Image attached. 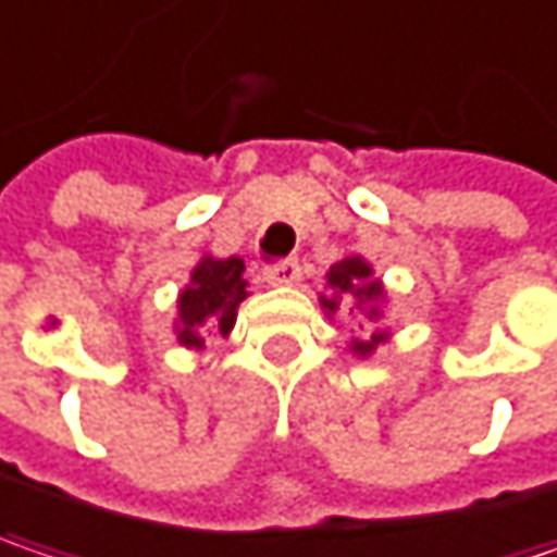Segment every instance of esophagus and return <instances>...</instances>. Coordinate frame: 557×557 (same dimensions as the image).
<instances>
[{
    "label": "esophagus",
    "mask_w": 557,
    "mask_h": 557,
    "mask_svg": "<svg viewBox=\"0 0 557 557\" xmlns=\"http://www.w3.org/2000/svg\"><path fill=\"white\" fill-rule=\"evenodd\" d=\"M299 277H302L299 261H280L274 268H268V280L274 286H293V283H299Z\"/></svg>",
    "instance_id": "obj_1"
}]
</instances>
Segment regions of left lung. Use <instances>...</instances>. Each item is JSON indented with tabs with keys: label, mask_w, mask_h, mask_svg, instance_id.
<instances>
[{
	"label": "left lung",
	"mask_w": 557,
	"mask_h": 557,
	"mask_svg": "<svg viewBox=\"0 0 557 557\" xmlns=\"http://www.w3.org/2000/svg\"><path fill=\"white\" fill-rule=\"evenodd\" d=\"M318 302L331 321L337 311H346L349 318H359L366 324V334L352 337L346 346L356 359H372L377 346L391 341V331L381 324L384 309H387V289L381 277H375V268L359 251H349L337 264H331V271L324 274V293L318 296Z\"/></svg>",
	"instance_id": "obj_1"
}]
</instances>
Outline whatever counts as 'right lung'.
I'll return each instance as SVG.
<instances>
[{"instance_id": "right-lung-1", "label": "right lung", "mask_w": 557, "mask_h": 557, "mask_svg": "<svg viewBox=\"0 0 557 557\" xmlns=\"http://www.w3.org/2000/svg\"><path fill=\"white\" fill-rule=\"evenodd\" d=\"M248 296L251 293H248L246 261L239 255L216 258L205 251L176 296V318H173L176 344L185 349H201L208 334L226 341L236 327V311Z\"/></svg>"}]
</instances>
